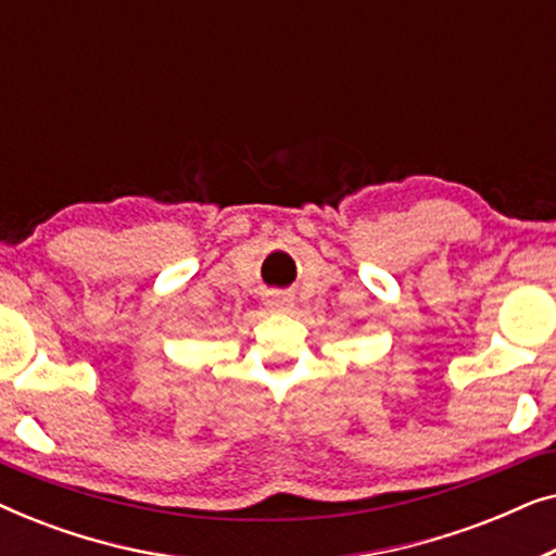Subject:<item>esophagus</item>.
Instances as JSON below:
<instances>
[{
	"label": "esophagus",
	"instance_id": "34e87169",
	"mask_svg": "<svg viewBox=\"0 0 556 556\" xmlns=\"http://www.w3.org/2000/svg\"><path fill=\"white\" fill-rule=\"evenodd\" d=\"M265 306H268V311H276V314H286V311H291L293 299L286 293H273L270 299L265 301Z\"/></svg>",
	"mask_w": 556,
	"mask_h": 556
}]
</instances>
